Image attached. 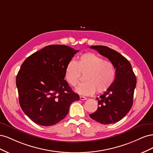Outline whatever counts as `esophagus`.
Segmentation results:
<instances>
[{"instance_id":"esophagus-1","label":"esophagus","mask_w":153,"mask_h":153,"mask_svg":"<svg viewBox=\"0 0 153 153\" xmlns=\"http://www.w3.org/2000/svg\"><path fill=\"white\" fill-rule=\"evenodd\" d=\"M80 100H87V98H85V97H84V96H80Z\"/></svg>"}]
</instances>
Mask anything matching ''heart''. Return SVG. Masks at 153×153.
<instances>
[{"label":"heart","mask_w":153,"mask_h":153,"mask_svg":"<svg viewBox=\"0 0 153 153\" xmlns=\"http://www.w3.org/2000/svg\"><path fill=\"white\" fill-rule=\"evenodd\" d=\"M65 78L68 84L76 86L84 75V83L80 84L76 91L84 96L98 94L107 91L112 85L115 78V70L112 62L93 53L82 55L75 62L70 61L65 68Z\"/></svg>","instance_id":"obj_1"}]
</instances>
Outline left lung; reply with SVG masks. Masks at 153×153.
Wrapping results in <instances>:
<instances>
[{"label":"left lung","instance_id":"8db88e82","mask_svg":"<svg viewBox=\"0 0 153 153\" xmlns=\"http://www.w3.org/2000/svg\"><path fill=\"white\" fill-rule=\"evenodd\" d=\"M90 48L96 50L110 60L115 69V78L110 89L96 98L98 109L89 116L103 124L115 123L122 119L131 108L137 78L130 62L119 52L101 45L92 46Z\"/></svg>","mask_w":153,"mask_h":153}]
</instances>
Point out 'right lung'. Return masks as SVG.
I'll return each instance as SVG.
<instances>
[{"label":"right lung","instance_id":"add662e5","mask_svg":"<svg viewBox=\"0 0 153 153\" xmlns=\"http://www.w3.org/2000/svg\"><path fill=\"white\" fill-rule=\"evenodd\" d=\"M78 52L66 45H48L22 64L16 78L19 103L33 122L46 126L57 124L80 100L64 80L67 64Z\"/></svg>","mask_w":153,"mask_h":153}]
</instances>
